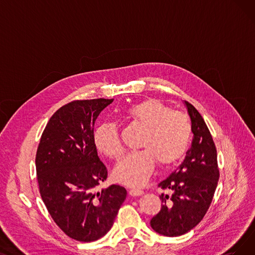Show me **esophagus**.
Here are the masks:
<instances>
[{"instance_id":"obj_1","label":"esophagus","mask_w":255,"mask_h":255,"mask_svg":"<svg viewBox=\"0 0 255 255\" xmlns=\"http://www.w3.org/2000/svg\"><path fill=\"white\" fill-rule=\"evenodd\" d=\"M129 194L131 196H139V195H142L143 194V191L138 189V188H131L129 190Z\"/></svg>"}]
</instances>
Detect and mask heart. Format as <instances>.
<instances>
[{
  "label": "heart",
  "instance_id": "b5f03b06",
  "mask_svg": "<svg viewBox=\"0 0 255 255\" xmlns=\"http://www.w3.org/2000/svg\"><path fill=\"white\" fill-rule=\"evenodd\" d=\"M122 117L145 129L138 152L126 155L115 168V177L130 186L144 184L155 168L156 161L168 167L181 160L188 151L192 128L185 114L171 111L157 99H146L130 105ZM99 152L112 159H119L124 152L118 127L113 123L98 126L93 135Z\"/></svg>",
  "mask_w": 255,
  "mask_h": 255
}]
</instances>
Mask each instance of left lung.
I'll use <instances>...</instances> for the list:
<instances>
[{
  "label": "left lung",
  "mask_w": 255,
  "mask_h": 255,
  "mask_svg": "<svg viewBox=\"0 0 255 255\" xmlns=\"http://www.w3.org/2000/svg\"><path fill=\"white\" fill-rule=\"evenodd\" d=\"M194 134L184 161L158 187L162 193L161 210L151 219L152 229L165 237H179L191 231L205 217L219 180L217 151L211 132L195 107L185 101Z\"/></svg>",
  "instance_id": "left-lung-1"
}]
</instances>
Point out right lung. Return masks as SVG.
Wrapping results in <instances>:
<instances>
[{
  "mask_svg": "<svg viewBox=\"0 0 255 255\" xmlns=\"http://www.w3.org/2000/svg\"><path fill=\"white\" fill-rule=\"evenodd\" d=\"M114 99L74 100L63 105L46 124L36 153L39 192L52 220L71 239L93 242L114 224L127 191L111 185L94 143V125Z\"/></svg>",
  "mask_w": 255,
  "mask_h": 255,
  "instance_id": "obj_1",
  "label": "right lung"
}]
</instances>
